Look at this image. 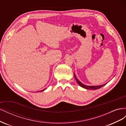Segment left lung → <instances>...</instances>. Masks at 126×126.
<instances>
[{
	"label": "left lung",
	"mask_w": 126,
	"mask_h": 126,
	"mask_svg": "<svg viewBox=\"0 0 126 126\" xmlns=\"http://www.w3.org/2000/svg\"><path fill=\"white\" fill-rule=\"evenodd\" d=\"M74 76H75V79L76 80V81L77 82V83H78V85L80 87L83 88H85V89H87L96 90V89L100 88L102 87L103 86H104L105 85H106L107 84V83H105V84H104V85H99V86H87V85H85L84 84H83V83H82L80 81H79L77 79V78H76V75H75V74H74Z\"/></svg>",
	"instance_id": "8db88e82"
}]
</instances>
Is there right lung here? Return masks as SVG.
I'll return each instance as SVG.
<instances>
[{"label":"right lung","mask_w":126,"mask_h":126,"mask_svg":"<svg viewBox=\"0 0 126 126\" xmlns=\"http://www.w3.org/2000/svg\"><path fill=\"white\" fill-rule=\"evenodd\" d=\"M45 89H44V90H41V91H39V92H42V91H44ZM37 92H39V91H37Z\"/></svg>","instance_id":"obj_1"}]
</instances>
